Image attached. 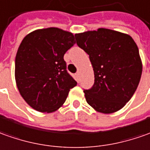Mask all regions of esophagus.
<instances>
[{
    "label": "esophagus",
    "instance_id": "obj_1",
    "mask_svg": "<svg viewBox=\"0 0 150 150\" xmlns=\"http://www.w3.org/2000/svg\"><path fill=\"white\" fill-rule=\"evenodd\" d=\"M75 75H77V76H78V77H79V75H80V71H77V72H76V74H75Z\"/></svg>",
    "mask_w": 150,
    "mask_h": 150
}]
</instances>
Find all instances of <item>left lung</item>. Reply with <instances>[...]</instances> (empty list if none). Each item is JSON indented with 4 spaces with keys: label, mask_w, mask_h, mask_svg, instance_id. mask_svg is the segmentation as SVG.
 <instances>
[{
    "label": "left lung",
    "mask_w": 150,
    "mask_h": 150,
    "mask_svg": "<svg viewBox=\"0 0 150 150\" xmlns=\"http://www.w3.org/2000/svg\"><path fill=\"white\" fill-rule=\"evenodd\" d=\"M76 43L89 56L94 83L84 89L85 99L98 112L122 109L135 93L142 74L138 47L130 35L108 28L75 34Z\"/></svg>",
    "instance_id": "obj_1"
}]
</instances>
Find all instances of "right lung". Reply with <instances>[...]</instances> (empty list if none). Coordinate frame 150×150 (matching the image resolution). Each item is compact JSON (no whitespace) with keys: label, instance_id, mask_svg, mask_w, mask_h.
<instances>
[{"label":"right lung","instance_id":"add662e5","mask_svg":"<svg viewBox=\"0 0 150 150\" xmlns=\"http://www.w3.org/2000/svg\"><path fill=\"white\" fill-rule=\"evenodd\" d=\"M75 43L72 33L58 28L37 29L22 40L15 57V81L22 98L33 109L57 111L77 84L64 61Z\"/></svg>","mask_w":150,"mask_h":150}]
</instances>
